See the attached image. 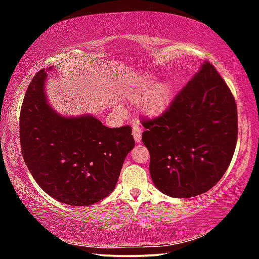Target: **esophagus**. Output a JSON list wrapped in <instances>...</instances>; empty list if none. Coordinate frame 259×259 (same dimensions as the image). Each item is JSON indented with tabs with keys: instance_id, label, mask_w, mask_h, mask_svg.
Here are the masks:
<instances>
[{
	"instance_id": "34e87169",
	"label": "esophagus",
	"mask_w": 259,
	"mask_h": 259,
	"mask_svg": "<svg viewBox=\"0 0 259 259\" xmlns=\"http://www.w3.org/2000/svg\"><path fill=\"white\" fill-rule=\"evenodd\" d=\"M142 126L139 124H135L134 128H133V135H134V138L136 140V143H139L140 140H142Z\"/></svg>"
}]
</instances>
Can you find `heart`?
Returning a JSON list of instances; mask_svg holds the SVG:
<instances>
[{"mask_svg":"<svg viewBox=\"0 0 259 259\" xmlns=\"http://www.w3.org/2000/svg\"><path fill=\"white\" fill-rule=\"evenodd\" d=\"M154 84L152 77H147L140 83L138 90L134 93L133 99L138 100L143 97L145 91ZM172 99V84L169 81H161L152 88V90L144 97L142 105L143 112L150 116H157L163 113Z\"/></svg>","mask_w":259,"mask_h":259,"instance_id":"heart-1","label":"heart"}]
</instances>
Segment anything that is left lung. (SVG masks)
<instances>
[{
    "label": "left lung",
    "mask_w": 259,
    "mask_h": 259,
    "mask_svg": "<svg viewBox=\"0 0 259 259\" xmlns=\"http://www.w3.org/2000/svg\"><path fill=\"white\" fill-rule=\"evenodd\" d=\"M143 125L155 187L172 198H193L216 185L231 163L238 140L235 99L204 61L168 109Z\"/></svg>",
    "instance_id": "1"
}]
</instances>
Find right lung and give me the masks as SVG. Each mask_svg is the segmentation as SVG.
<instances>
[{
    "instance_id": "1",
    "label": "right lung",
    "mask_w": 259,
    "mask_h": 259,
    "mask_svg": "<svg viewBox=\"0 0 259 259\" xmlns=\"http://www.w3.org/2000/svg\"><path fill=\"white\" fill-rule=\"evenodd\" d=\"M46 78L45 69L35 74L21 105L25 163L42 190L59 202L94 204L115 188L135 146L131 126L108 128L89 114L60 115L47 102Z\"/></svg>"
}]
</instances>
